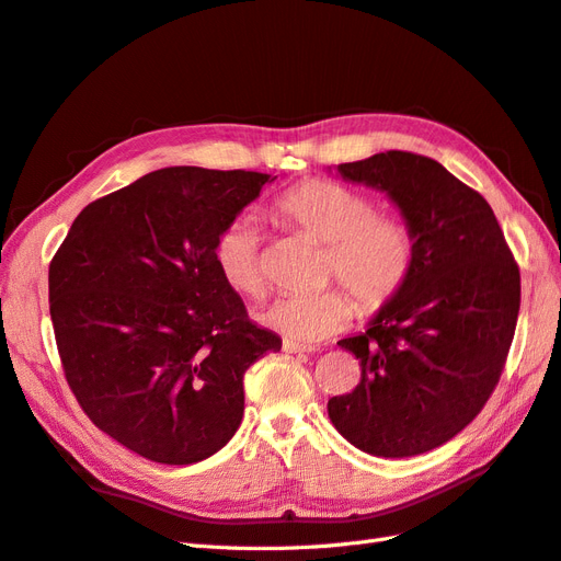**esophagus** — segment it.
Wrapping results in <instances>:
<instances>
[{
	"mask_svg": "<svg viewBox=\"0 0 561 561\" xmlns=\"http://www.w3.org/2000/svg\"><path fill=\"white\" fill-rule=\"evenodd\" d=\"M283 351H285V353H311L313 348H311V346H304V344H299V342H290V339H285V342H283Z\"/></svg>",
	"mask_w": 561,
	"mask_h": 561,
	"instance_id": "esophagus-1",
	"label": "esophagus"
}]
</instances>
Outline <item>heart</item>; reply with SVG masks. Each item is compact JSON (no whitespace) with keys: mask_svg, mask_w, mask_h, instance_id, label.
<instances>
[{"mask_svg":"<svg viewBox=\"0 0 561 561\" xmlns=\"http://www.w3.org/2000/svg\"><path fill=\"white\" fill-rule=\"evenodd\" d=\"M280 225L325 243L322 271L342 283L367 313L393 301L412 276L414 239L402 219L377 213L375 201L351 186L313 178L304 180L271 203ZM213 260L222 280L245 297H262L266 271L262 236L250 217H236L217 233ZM351 299L339 290L318 295H283L264 307L260 320L299 344H316L346 328Z\"/></svg>","mask_w":561,"mask_h":561,"instance_id":"b5f03b06","label":"heart"}]
</instances>
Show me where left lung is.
Here are the masks:
<instances>
[{
    "mask_svg": "<svg viewBox=\"0 0 561 561\" xmlns=\"http://www.w3.org/2000/svg\"><path fill=\"white\" fill-rule=\"evenodd\" d=\"M336 173L396 203L414 266L367 330L339 342L363 371L351 393L330 398V421L371 456L431 451L494 393L517 325L519 266L489 203L443 163L390 149Z\"/></svg>",
    "mask_w": 561,
    "mask_h": 561,
    "instance_id": "left-lung-1",
    "label": "left lung"
}]
</instances>
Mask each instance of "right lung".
I'll return each mask as SVG.
<instances>
[{
	"mask_svg": "<svg viewBox=\"0 0 561 561\" xmlns=\"http://www.w3.org/2000/svg\"><path fill=\"white\" fill-rule=\"evenodd\" d=\"M271 180L161 168L89 203L50 260L65 379L100 431L149 461L222 449L241 426L245 369L280 351L213 260L217 233Z\"/></svg>",
	"mask_w": 561,
	"mask_h": 561,
	"instance_id": "1",
	"label": "right lung"
}]
</instances>
